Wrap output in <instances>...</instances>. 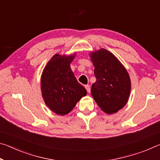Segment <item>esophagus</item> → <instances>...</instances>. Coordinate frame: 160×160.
I'll use <instances>...</instances> for the list:
<instances>
[{
  "mask_svg": "<svg viewBox=\"0 0 160 160\" xmlns=\"http://www.w3.org/2000/svg\"><path fill=\"white\" fill-rule=\"evenodd\" d=\"M85 89H86V90L88 91V93H90V86L89 85H85Z\"/></svg>",
  "mask_w": 160,
  "mask_h": 160,
  "instance_id": "34e87169",
  "label": "esophagus"
}]
</instances>
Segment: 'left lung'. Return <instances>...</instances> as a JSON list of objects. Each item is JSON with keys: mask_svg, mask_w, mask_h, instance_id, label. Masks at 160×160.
Here are the masks:
<instances>
[{"mask_svg": "<svg viewBox=\"0 0 160 160\" xmlns=\"http://www.w3.org/2000/svg\"><path fill=\"white\" fill-rule=\"evenodd\" d=\"M90 55L97 79L92 85V96L103 112L109 114L116 113L126 104L131 92L128 72L107 49L101 48Z\"/></svg>", "mask_w": 160, "mask_h": 160, "instance_id": "left-lung-1", "label": "left lung"}]
</instances>
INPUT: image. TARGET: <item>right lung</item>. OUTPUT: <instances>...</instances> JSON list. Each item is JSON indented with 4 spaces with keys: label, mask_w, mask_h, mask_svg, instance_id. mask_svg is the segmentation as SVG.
I'll return each instance as SVG.
<instances>
[{
    "label": "right lung",
    "mask_w": 160,
    "mask_h": 160,
    "mask_svg": "<svg viewBox=\"0 0 160 160\" xmlns=\"http://www.w3.org/2000/svg\"><path fill=\"white\" fill-rule=\"evenodd\" d=\"M75 54H56L43 70L41 90L45 104L58 115H66L73 109L77 102L87 94L70 68Z\"/></svg>",
    "instance_id": "add662e5"
}]
</instances>
